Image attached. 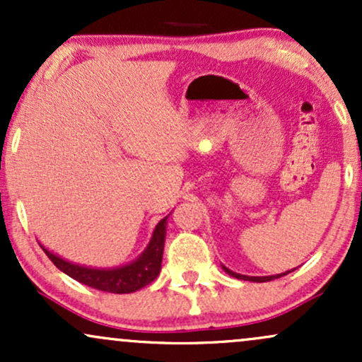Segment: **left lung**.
Here are the masks:
<instances>
[{
  "instance_id": "left-lung-1",
  "label": "left lung",
  "mask_w": 362,
  "mask_h": 362,
  "mask_svg": "<svg viewBox=\"0 0 362 362\" xmlns=\"http://www.w3.org/2000/svg\"><path fill=\"white\" fill-rule=\"evenodd\" d=\"M223 269H224V272H228L230 274V276H233V277H236V279H243V281H253V282H267V281H272V279H277V277H281V276H286V274H289L291 271H288V272H284V274H277V276H265V277H250V276H242V274H236V272H233V271H230V269H226L223 265Z\"/></svg>"
}]
</instances>
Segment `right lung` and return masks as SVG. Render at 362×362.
<instances>
[{
	"label": "right lung",
	"instance_id": "obj_1",
	"mask_svg": "<svg viewBox=\"0 0 362 362\" xmlns=\"http://www.w3.org/2000/svg\"><path fill=\"white\" fill-rule=\"evenodd\" d=\"M168 218V216H167ZM167 218L161 219L156 224L155 233H153L151 242L148 248L143 252V255L132 264L124 265L117 269H90L81 267V265L71 264V262L62 260L61 257L54 255L52 252L45 250V255L51 259L59 271L68 274L74 281L81 282V284L90 286V288L105 291V293L115 294H126L134 293L149 282L156 279V276L161 271V259H163V247H165V236H167Z\"/></svg>",
	"mask_w": 362,
	"mask_h": 362
}]
</instances>
